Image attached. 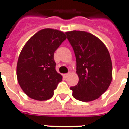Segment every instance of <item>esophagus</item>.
<instances>
[{
    "label": "esophagus",
    "mask_w": 129,
    "mask_h": 129,
    "mask_svg": "<svg viewBox=\"0 0 129 129\" xmlns=\"http://www.w3.org/2000/svg\"><path fill=\"white\" fill-rule=\"evenodd\" d=\"M62 76H63V78H67L68 77L69 74H64L63 75H62Z\"/></svg>",
    "instance_id": "34e87169"
}]
</instances>
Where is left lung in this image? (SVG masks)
<instances>
[{
    "instance_id": "8db88e82",
    "label": "left lung",
    "mask_w": 129,
    "mask_h": 129,
    "mask_svg": "<svg viewBox=\"0 0 129 129\" xmlns=\"http://www.w3.org/2000/svg\"><path fill=\"white\" fill-rule=\"evenodd\" d=\"M76 58L78 83L71 87L74 98L90 102L107 91L112 81V62L102 40L91 33L82 31L65 32Z\"/></svg>"
}]
</instances>
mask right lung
I'll return each mask as SVG.
<instances>
[{"mask_svg":"<svg viewBox=\"0 0 129 129\" xmlns=\"http://www.w3.org/2000/svg\"><path fill=\"white\" fill-rule=\"evenodd\" d=\"M66 38L63 31L48 28L36 33L24 45L17 62L16 76L27 96L40 101L53 97L62 80L55 70L53 54Z\"/></svg>","mask_w":129,"mask_h":129,"instance_id":"obj_1","label":"right lung"}]
</instances>
